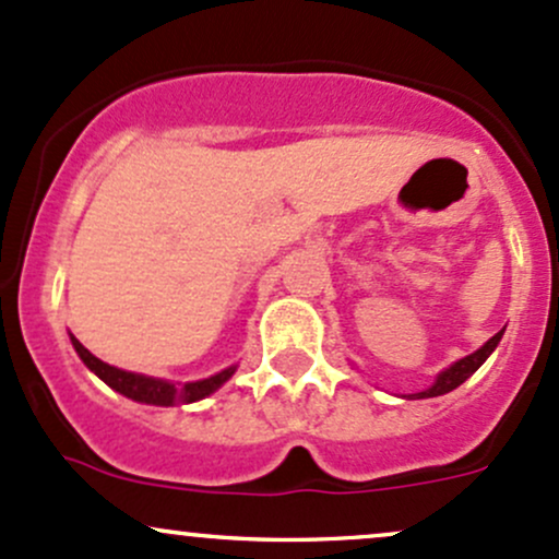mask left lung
Wrapping results in <instances>:
<instances>
[{
    "instance_id": "1",
    "label": "left lung",
    "mask_w": 559,
    "mask_h": 559,
    "mask_svg": "<svg viewBox=\"0 0 559 559\" xmlns=\"http://www.w3.org/2000/svg\"><path fill=\"white\" fill-rule=\"evenodd\" d=\"M501 334H504V331H499V334L490 336L486 345H483L480 349H475V353L467 355V358L456 360V364L449 366V369L440 371L438 379H435V382H432V388H427L425 392H416V395H411V397H438V395H445V392L456 390L459 384L467 382L472 373H475L483 364H486L488 355L493 353L496 345H499V342H501Z\"/></svg>"
}]
</instances>
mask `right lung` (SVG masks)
Listing matches in <instances>:
<instances>
[{
  "label": "right lung",
  "mask_w": 559,
  "mask_h": 559,
  "mask_svg": "<svg viewBox=\"0 0 559 559\" xmlns=\"http://www.w3.org/2000/svg\"><path fill=\"white\" fill-rule=\"evenodd\" d=\"M71 345L79 353V358L84 360L90 371H95L103 382L108 384L110 390L121 392L124 397H132L138 403H151V406H175V403H195L201 397L212 395L214 390L223 388L225 382L236 373V366L230 369L214 373L210 379H201V382H186V384H171L167 379H156V377H145V373H134V371H124L116 369V366L103 364L100 358L90 353L76 336L71 334Z\"/></svg>",
  "instance_id": "obj_1"
}]
</instances>
